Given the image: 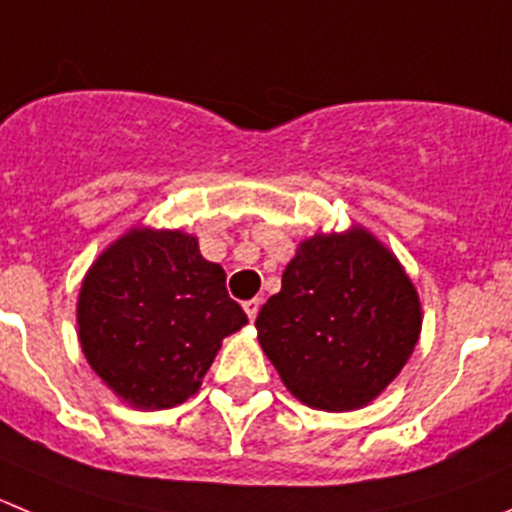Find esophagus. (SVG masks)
<instances>
[{
    "label": "esophagus",
    "instance_id": "34e87169",
    "mask_svg": "<svg viewBox=\"0 0 512 512\" xmlns=\"http://www.w3.org/2000/svg\"><path fill=\"white\" fill-rule=\"evenodd\" d=\"M259 309H261V299H248V301H243V311H246V316L248 319H256V316H259Z\"/></svg>",
    "mask_w": 512,
    "mask_h": 512
}]
</instances>
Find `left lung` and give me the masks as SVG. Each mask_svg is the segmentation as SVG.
Returning a JSON list of instances; mask_svg holds the SVG:
<instances>
[{
    "label": "left lung",
    "mask_w": 512,
    "mask_h": 512,
    "mask_svg": "<svg viewBox=\"0 0 512 512\" xmlns=\"http://www.w3.org/2000/svg\"><path fill=\"white\" fill-rule=\"evenodd\" d=\"M420 324L410 276L364 228L301 243L256 316L286 389L326 412L372 402L410 359Z\"/></svg>",
    "instance_id": "obj_1"
}]
</instances>
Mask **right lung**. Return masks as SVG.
I'll return each mask as SVG.
<instances>
[{
  "label": "right lung",
  "instance_id": "1",
  "mask_svg": "<svg viewBox=\"0 0 512 512\" xmlns=\"http://www.w3.org/2000/svg\"><path fill=\"white\" fill-rule=\"evenodd\" d=\"M80 344L97 377L143 410L186 402L221 339L248 324L226 274L180 231H130L82 281Z\"/></svg>",
  "mask_w": 512,
  "mask_h": 512
}]
</instances>
